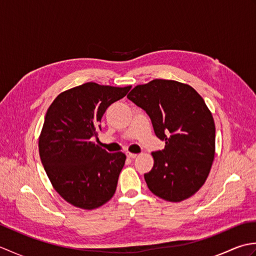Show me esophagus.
<instances>
[{"label": "esophagus", "mask_w": 256, "mask_h": 256, "mask_svg": "<svg viewBox=\"0 0 256 256\" xmlns=\"http://www.w3.org/2000/svg\"><path fill=\"white\" fill-rule=\"evenodd\" d=\"M126 156H128V158H131V160H133V158H135V157L138 156V154H134V153H130V152H126Z\"/></svg>", "instance_id": "1"}]
</instances>
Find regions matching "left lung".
Wrapping results in <instances>:
<instances>
[{"label":"left lung","instance_id":"left-lung-1","mask_svg":"<svg viewBox=\"0 0 256 256\" xmlns=\"http://www.w3.org/2000/svg\"><path fill=\"white\" fill-rule=\"evenodd\" d=\"M128 99L148 113L165 142L144 174L148 189L172 202L189 198L204 184L214 157V121L204 99L190 86L164 79L136 86Z\"/></svg>","mask_w":256,"mask_h":256}]
</instances>
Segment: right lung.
Masks as SVG:
<instances>
[{
  "mask_svg": "<svg viewBox=\"0 0 256 256\" xmlns=\"http://www.w3.org/2000/svg\"><path fill=\"white\" fill-rule=\"evenodd\" d=\"M131 86L86 82L59 94L48 108L38 143L42 164L56 192L74 206L91 210L116 192L126 156L108 153L98 138L101 118Z\"/></svg>",
  "mask_w": 256,
  "mask_h": 256,
  "instance_id": "obj_1",
  "label": "right lung"
}]
</instances>
